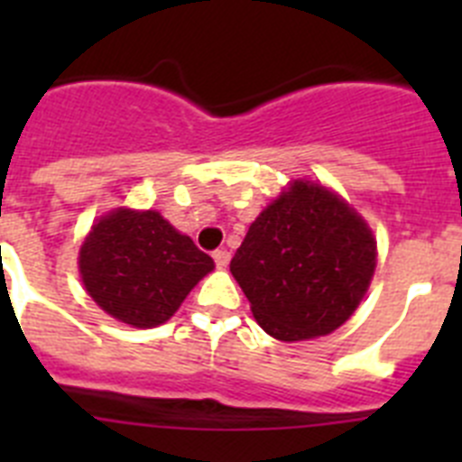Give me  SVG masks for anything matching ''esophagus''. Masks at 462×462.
<instances>
[{
    "instance_id": "34e87169",
    "label": "esophagus",
    "mask_w": 462,
    "mask_h": 462,
    "mask_svg": "<svg viewBox=\"0 0 462 462\" xmlns=\"http://www.w3.org/2000/svg\"><path fill=\"white\" fill-rule=\"evenodd\" d=\"M212 259H215V263H217V268H226L228 261H231V252L226 250H215L212 252Z\"/></svg>"
}]
</instances>
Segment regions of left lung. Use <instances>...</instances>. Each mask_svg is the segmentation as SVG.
I'll use <instances>...</instances> for the list:
<instances>
[{
  "label": "left lung",
  "instance_id": "1",
  "mask_svg": "<svg viewBox=\"0 0 462 462\" xmlns=\"http://www.w3.org/2000/svg\"><path fill=\"white\" fill-rule=\"evenodd\" d=\"M377 243L354 208L310 180L287 191L252 222L231 273L268 336L284 342L340 328L373 280Z\"/></svg>",
  "mask_w": 462,
  "mask_h": 462
}]
</instances>
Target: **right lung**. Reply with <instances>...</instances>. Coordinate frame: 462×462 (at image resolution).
<instances>
[{"mask_svg":"<svg viewBox=\"0 0 462 462\" xmlns=\"http://www.w3.org/2000/svg\"><path fill=\"white\" fill-rule=\"evenodd\" d=\"M79 266L104 312L136 328H154L173 317L215 263L157 210L117 208L92 226Z\"/></svg>","mask_w":462,"mask_h":462,"instance_id":"right-lung-1","label":"right lung"}]
</instances>
